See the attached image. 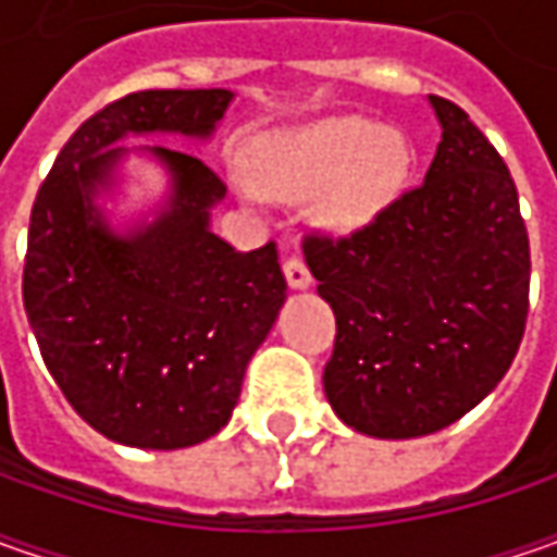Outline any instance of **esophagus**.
<instances>
[{"mask_svg": "<svg viewBox=\"0 0 557 557\" xmlns=\"http://www.w3.org/2000/svg\"><path fill=\"white\" fill-rule=\"evenodd\" d=\"M282 269H285V278H288L290 288H310L312 275L310 269H307V263H304V257L300 253H290V257H285V263H282Z\"/></svg>", "mask_w": 557, "mask_h": 557, "instance_id": "34e87169", "label": "esophagus"}]
</instances>
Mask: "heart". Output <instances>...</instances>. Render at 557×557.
Listing matches in <instances>:
<instances>
[{
  "instance_id": "obj_1",
  "label": "heart",
  "mask_w": 557,
  "mask_h": 557,
  "mask_svg": "<svg viewBox=\"0 0 557 557\" xmlns=\"http://www.w3.org/2000/svg\"><path fill=\"white\" fill-rule=\"evenodd\" d=\"M406 141L369 120H329L278 141L257 166V183L275 198L322 195L319 216L332 228L366 223L406 180Z\"/></svg>"
}]
</instances>
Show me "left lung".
<instances>
[{
    "instance_id": "8db88e82",
    "label": "left lung",
    "mask_w": 557,
    "mask_h": 557,
    "mask_svg": "<svg viewBox=\"0 0 557 557\" xmlns=\"http://www.w3.org/2000/svg\"><path fill=\"white\" fill-rule=\"evenodd\" d=\"M431 104L443 139L424 183L350 235H304L337 325L325 396L369 437H424L471 412L508 372L530 310V242L503 154L459 104Z\"/></svg>"
}]
</instances>
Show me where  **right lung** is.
<instances>
[{
	"label": "right lung",
	"mask_w": 557,
	"mask_h": 557,
	"mask_svg": "<svg viewBox=\"0 0 557 557\" xmlns=\"http://www.w3.org/2000/svg\"><path fill=\"white\" fill-rule=\"evenodd\" d=\"M228 89H145L104 104L54 158L30 210L24 310L74 412L139 449L213 437L285 304L275 242L238 253L207 228L223 180L195 154L154 145L173 173L161 220L117 238L92 207L129 133L210 136Z\"/></svg>",
	"instance_id": "1"
}]
</instances>
